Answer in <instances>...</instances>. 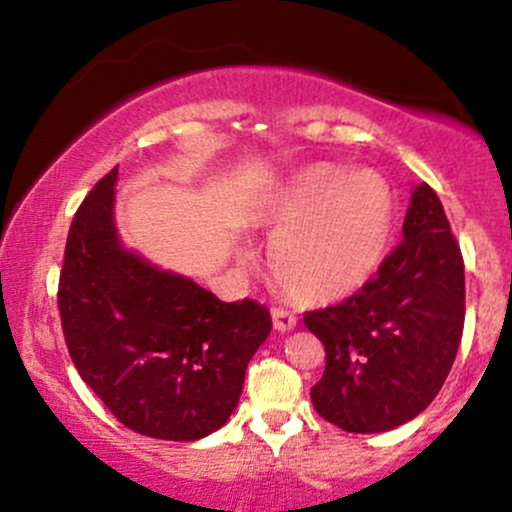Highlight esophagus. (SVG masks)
<instances>
[{
    "label": "esophagus",
    "instance_id": "obj_1",
    "mask_svg": "<svg viewBox=\"0 0 512 512\" xmlns=\"http://www.w3.org/2000/svg\"><path fill=\"white\" fill-rule=\"evenodd\" d=\"M272 322H274V327L279 332H289V330H293V327H296V315L293 313H289V310H284V308H272Z\"/></svg>",
    "mask_w": 512,
    "mask_h": 512
}]
</instances>
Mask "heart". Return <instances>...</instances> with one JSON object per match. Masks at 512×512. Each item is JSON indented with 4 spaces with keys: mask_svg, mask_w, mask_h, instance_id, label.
Listing matches in <instances>:
<instances>
[{
    "mask_svg": "<svg viewBox=\"0 0 512 512\" xmlns=\"http://www.w3.org/2000/svg\"><path fill=\"white\" fill-rule=\"evenodd\" d=\"M269 269L281 291L301 303L351 296L373 279L390 248L395 195L375 170L317 163L279 190L262 216Z\"/></svg>",
    "mask_w": 512,
    "mask_h": 512,
    "instance_id": "1",
    "label": "heart"
}]
</instances>
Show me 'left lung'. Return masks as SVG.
I'll use <instances>...</instances> for the list:
<instances>
[{"label": "left lung", "mask_w": 512, "mask_h": 512, "mask_svg": "<svg viewBox=\"0 0 512 512\" xmlns=\"http://www.w3.org/2000/svg\"><path fill=\"white\" fill-rule=\"evenodd\" d=\"M402 243L363 289L303 315L325 346L310 390L317 414L349 433H383L419 416L448 378L464 327V262L431 187L411 192Z\"/></svg>", "instance_id": "1"}]
</instances>
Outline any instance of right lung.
Returning a JSON list of instances; mask_svg holds the SVG:
<instances>
[{"instance_id":"obj_1","label":"right lung","mask_w":512,"mask_h":512,"mask_svg":"<svg viewBox=\"0 0 512 512\" xmlns=\"http://www.w3.org/2000/svg\"><path fill=\"white\" fill-rule=\"evenodd\" d=\"M115 182L117 168L96 182L69 228L57 291L64 342L120 424L149 438L199 440L236 409L272 317L250 298L223 303L122 248Z\"/></svg>"}]
</instances>
